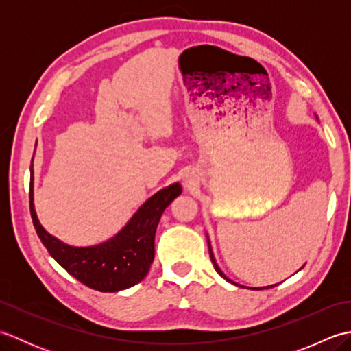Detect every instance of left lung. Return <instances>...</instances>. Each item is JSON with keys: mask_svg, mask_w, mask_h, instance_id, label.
<instances>
[{"mask_svg": "<svg viewBox=\"0 0 351 351\" xmlns=\"http://www.w3.org/2000/svg\"><path fill=\"white\" fill-rule=\"evenodd\" d=\"M208 249H210V256H211V261H213V264H214L215 271H217V273L221 276L223 279H226L228 282H232V280H230L229 278H226L225 273H223V271L220 270V267L217 265V263H215V258H214V255H213V250H211V245H210V240H208ZM232 283H234V282H232ZM271 287H276V285H271ZM267 288H270V287H265V289H267ZM250 289H264V288H250Z\"/></svg>", "mask_w": 351, "mask_h": 351, "instance_id": "left-lung-1", "label": "left lung"}]
</instances>
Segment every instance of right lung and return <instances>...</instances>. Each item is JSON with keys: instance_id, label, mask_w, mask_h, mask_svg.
Returning <instances> with one entry per match:
<instances>
[{"instance_id": "right-lung-1", "label": "right lung", "mask_w": 351, "mask_h": 351, "mask_svg": "<svg viewBox=\"0 0 351 351\" xmlns=\"http://www.w3.org/2000/svg\"><path fill=\"white\" fill-rule=\"evenodd\" d=\"M181 191L178 182L169 185L149 197L121 232L108 241L90 247H73L49 235L37 220L33 205L32 164L29 211L40 241L66 271L88 288L116 293L134 287L146 278L155 255V232L161 214Z\"/></svg>"}]
</instances>
